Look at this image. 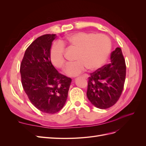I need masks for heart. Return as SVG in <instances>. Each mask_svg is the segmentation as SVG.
<instances>
[{
    "instance_id": "obj_1",
    "label": "heart",
    "mask_w": 146,
    "mask_h": 146,
    "mask_svg": "<svg viewBox=\"0 0 146 146\" xmlns=\"http://www.w3.org/2000/svg\"><path fill=\"white\" fill-rule=\"evenodd\" d=\"M64 46L77 48V61L69 63L65 70L66 74L73 77L78 76L87 68L95 70L101 68L111 50V41L104 34L94 35L85 32L72 33L63 41L55 42L50 48V62L58 69H63L66 64Z\"/></svg>"
}]
</instances>
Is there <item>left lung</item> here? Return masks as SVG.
I'll return each mask as SVG.
<instances>
[{
    "label": "left lung",
    "mask_w": 146,
    "mask_h": 146,
    "mask_svg": "<svg viewBox=\"0 0 146 146\" xmlns=\"http://www.w3.org/2000/svg\"><path fill=\"white\" fill-rule=\"evenodd\" d=\"M111 62L90 74L86 95L96 107L107 109L112 107L120 98L124 86L126 64L120 47L110 56Z\"/></svg>",
    "instance_id": "left-lung-1"
}]
</instances>
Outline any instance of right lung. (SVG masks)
<instances>
[{
	"instance_id": "add662e5",
	"label": "right lung",
	"mask_w": 146,
	"mask_h": 146,
	"mask_svg": "<svg viewBox=\"0 0 146 146\" xmlns=\"http://www.w3.org/2000/svg\"><path fill=\"white\" fill-rule=\"evenodd\" d=\"M55 34L36 38L26 49L20 72L23 87L30 101L39 111L54 114L67 100L71 78L59 73L49 54Z\"/></svg>"
}]
</instances>
